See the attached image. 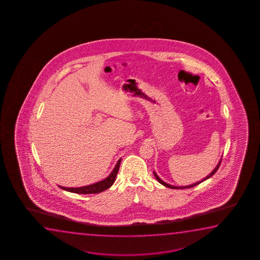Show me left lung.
Returning a JSON list of instances; mask_svg holds the SVG:
<instances>
[{
	"label": "left lung",
	"mask_w": 260,
	"mask_h": 260,
	"mask_svg": "<svg viewBox=\"0 0 260 260\" xmlns=\"http://www.w3.org/2000/svg\"><path fill=\"white\" fill-rule=\"evenodd\" d=\"M221 160H222V158H221L220 160L218 161V164H217V166H216V168L214 169L213 171L210 173V175H208L207 176L206 178H203V180H201V181L199 182H196V183H194V184H192V185H187V186H174V185H170V184H167V183H165V182L162 181L161 179H160L158 176H157L156 173L155 172H153V175H154V177L156 178L157 180H158V182L159 183H160L161 185H164V186H167V187H169V188H172V189H184V188H191V187H193V186H196V185H199V184H201L202 182L205 181L206 179H208V178H210V177H212L216 172H217V170H218V168H219V166H220L221 164Z\"/></svg>",
	"instance_id": "obj_1"
}]
</instances>
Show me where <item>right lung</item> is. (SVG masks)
Instances as JSON below:
<instances>
[{
	"label": "right lung",
	"mask_w": 260,
	"mask_h": 260,
	"mask_svg": "<svg viewBox=\"0 0 260 260\" xmlns=\"http://www.w3.org/2000/svg\"><path fill=\"white\" fill-rule=\"evenodd\" d=\"M121 160V159L118 160L117 164L115 165L113 171L111 172L110 175L102 181L96 182L92 185H86V186H82V187H64V186H60V185H58V186L61 189L68 191V192L81 193V194H90V193H99V192H103L114 184L115 178L117 176L119 168H120Z\"/></svg>",
	"instance_id": "right-lung-1"
}]
</instances>
